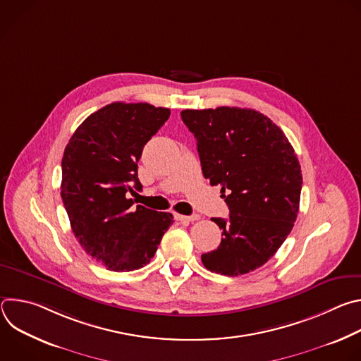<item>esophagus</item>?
I'll return each instance as SVG.
<instances>
[{"label":"esophagus","instance_id":"obj_1","mask_svg":"<svg viewBox=\"0 0 361 361\" xmlns=\"http://www.w3.org/2000/svg\"><path fill=\"white\" fill-rule=\"evenodd\" d=\"M176 219L178 221H195L200 219V216L197 214H192V216H180V214H176Z\"/></svg>","mask_w":361,"mask_h":361}]
</instances>
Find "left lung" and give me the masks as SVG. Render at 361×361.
<instances>
[{
  "label": "left lung",
  "instance_id": "1",
  "mask_svg": "<svg viewBox=\"0 0 361 361\" xmlns=\"http://www.w3.org/2000/svg\"><path fill=\"white\" fill-rule=\"evenodd\" d=\"M197 138L202 176L220 185L230 219L217 250L201 255L204 267L241 276L266 264L290 234L298 214L301 167L284 133L264 114L237 107L184 110Z\"/></svg>",
  "mask_w": 361,
  "mask_h": 361
}]
</instances>
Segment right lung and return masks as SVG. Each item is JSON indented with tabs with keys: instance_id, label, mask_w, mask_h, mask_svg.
<instances>
[{
	"instance_id": "obj_1",
	"label": "right lung",
	"mask_w": 361,
	"mask_h": 361,
	"mask_svg": "<svg viewBox=\"0 0 361 361\" xmlns=\"http://www.w3.org/2000/svg\"><path fill=\"white\" fill-rule=\"evenodd\" d=\"M170 110L147 102H113L75 130L63 156L61 198L73 233L88 255L111 271L147 266L174 223L173 214L137 205V163Z\"/></svg>"
}]
</instances>
